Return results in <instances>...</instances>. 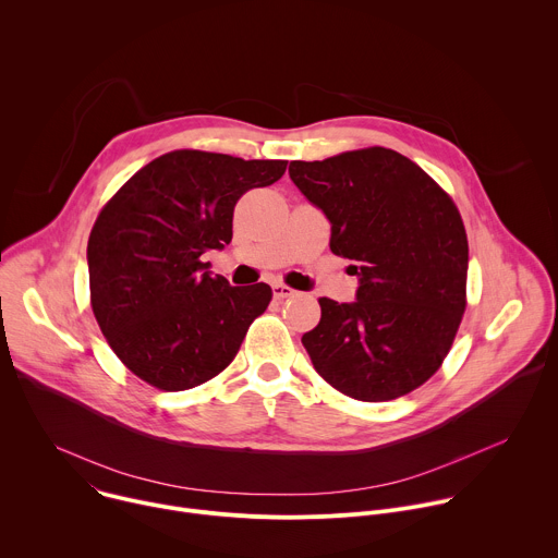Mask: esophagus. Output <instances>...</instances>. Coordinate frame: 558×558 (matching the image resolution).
I'll list each match as a JSON object with an SVG mask.
<instances>
[{
	"mask_svg": "<svg viewBox=\"0 0 558 558\" xmlns=\"http://www.w3.org/2000/svg\"><path fill=\"white\" fill-rule=\"evenodd\" d=\"M271 289H274V298H276V300H284V298L295 295V289H291V287H287V284H282V282H276Z\"/></svg>",
	"mask_w": 558,
	"mask_h": 558,
	"instance_id": "esophagus-1",
	"label": "esophagus"
}]
</instances>
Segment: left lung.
I'll use <instances>...</instances> for the list:
<instances>
[{
  "instance_id": "left-lung-1",
  "label": "left lung",
  "mask_w": 558,
  "mask_h": 558,
  "mask_svg": "<svg viewBox=\"0 0 558 558\" xmlns=\"http://www.w3.org/2000/svg\"><path fill=\"white\" fill-rule=\"evenodd\" d=\"M289 174L359 276L352 304L319 298L322 319L302 335L313 367L356 401L410 395L438 373L466 308L469 241L453 199L384 146L291 161Z\"/></svg>"
}]
</instances>
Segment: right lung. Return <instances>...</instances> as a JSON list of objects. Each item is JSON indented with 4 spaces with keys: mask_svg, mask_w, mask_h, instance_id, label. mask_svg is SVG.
<instances>
[{
    "mask_svg": "<svg viewBox=\"0 0 558 558\" xmlns=\"http://www.w3.org/2000/svg\"><path fill=\"white\" fill-rule=\"evenodd\" d=\"M284 170V159L181 148L148 161L105 204L87 243L92 311L135 377L181 392L232 363L274 293L213 278L202 256L232 241L236 202Z\"/></svg>",
    "mask_w": 558,
    "mask_h": 558,
    "instance_id": "add662e5",
    "label": "right lung"
}]
</instances>
